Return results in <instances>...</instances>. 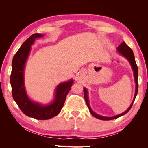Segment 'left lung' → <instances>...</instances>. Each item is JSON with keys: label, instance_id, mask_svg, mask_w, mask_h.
<instances>
[{"label": "left lung", "instance_id": "8db88e82", "mask_svg": "<svg viewBox=\"0 0 148 148\" xmlns=\"http://www.w3.org/2000/svg\"><path fill=\"white\" fill-rule=\"evenodd\" d=\"M117 51L118 53L121 55L122 56H123L125 57L128 61L129 62L130 64L132 67V71L134 72V82L135 84H136V86H135V93H134V97L133 99V101H132L131 104L130 105V106L129 107V108L127 109L126 111L124 112L123 113H122L121 114L117 115V116H115L113 117H105V116H101V115H99L95 113V112H93V110L91 109V106H90L89 104V97H88V91L86 88H84V99L85 101H86V104L88 106V108L89 110V112H91V114L93 116L95 117H96L97 119H101V120H112V119H117L118 117H121L123 115L126 114L127 112H128L130 110H131V107L132 106V104L135 100V98H136L137 93H138V66L136 63V61H135V59H134V56L133 53V51L130 48V47L127 46V45L125 43V42H123L119 46L117 47Z\"/></svg>", "mask_w": 148, "mask_h": 148}]
</instances>
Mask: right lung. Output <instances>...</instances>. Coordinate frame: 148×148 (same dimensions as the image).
Returning a JSON list of instances; mask_svg holds the SVG:
<instances>
[{"label":"right lung","instance_id":"add662e5","mask_svg":"<svg viewBox=\"0 0 148 148\" xmlns=\"http://www.w3.org/2000/svg\"><path fill=\"white\" fill-rule=\"evenodd\" d=\"M43 36L44 34L35 33L23 42L12 60L10 76L12 97L15 102L26 116L39 120L51 119L60 113L66 95L74 83V80L71 79L59 84L55 91L53 101L49 104L43 105L29 99L25 86V67L31 46L36 39Z\"/></svg>","mask_w":148,"mask_h":148}]
</instances>
